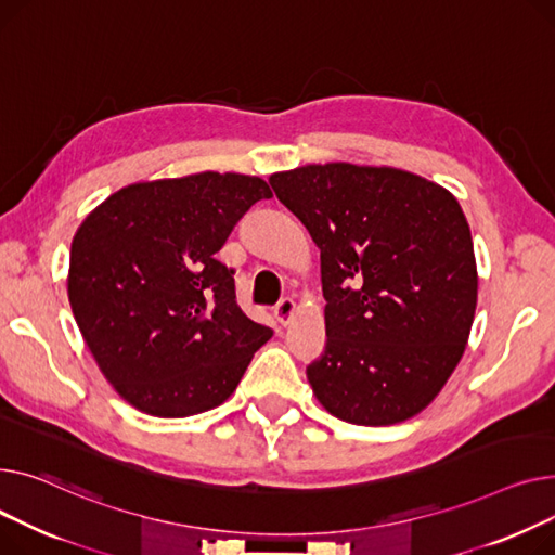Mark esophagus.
<instances>
[{
    "label": "esophagus",
    "mask_w": 555,
    "mask_h": 555,
    "mask_svg": "<svg viewBox=\"0 0 555 555\" xmlns=\"http://www.w3.org/2000/svg\"><path fill=\"white\" fill-rule=\"evenodd\" d=\"M293 313H296V302H293V298H282L278 305H275V320L280 324H288Z\"/></svg>",
    "instance_id": "1"
}]
</instances>
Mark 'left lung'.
<instances>
[{"mask_svg": "<svg viewBox=\"0 0 555 555\" xmlns=\"http://www.w3.org/2000/svg\"><path fill=\"white\" fill-rule=\"evenodd\" d=\"M269 183L320 248L327 345L307 367L315 399L356 426H392L428 408L460 363L477 307L460 202L412 172L351 163Z\"/></svg>", "mask_w": 555, "mask_h": 555, "instance_id": "obj_1", "label": "left lung"}]
</instances>
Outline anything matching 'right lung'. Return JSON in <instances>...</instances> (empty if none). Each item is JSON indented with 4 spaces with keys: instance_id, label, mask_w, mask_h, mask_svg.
<instances>
[{
    "instance_id": "1",
    "label": "right lung",
    "mask_w": 555,
    "mask_h": 555,
    "mask_svg": "<svg viewBox=\"0 0 555 555\" xmlns=\"http://www.w3.org/2000/svg\"><path fill=\"white\" fill-rule=\"evenodd\" d=\"M273 192L259 177L202 172L127 185L78 228L69 302L98 367L137 410L179 418L221 405L273 330L237 305L215 257Z\"/></svg>"
}]
</instances>
